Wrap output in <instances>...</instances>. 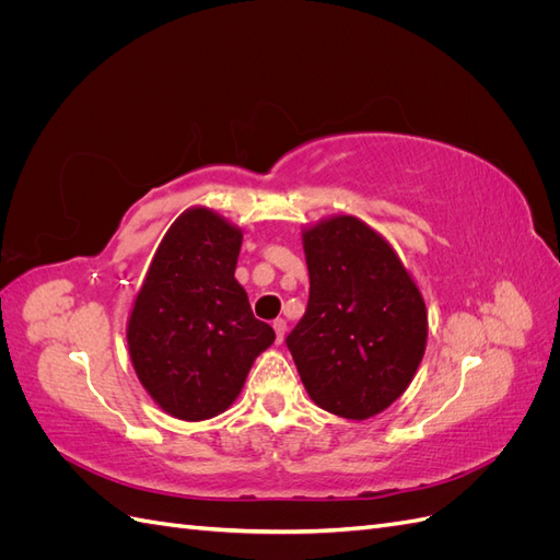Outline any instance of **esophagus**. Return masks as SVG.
I'll list each match as a JSON object with an SVG mask.
<instances>
[{
  "label": "esophagus",
  "instance_id": "obj_1",
  "mask_svg": "<svg viewBox=\"0 0 560 560\" xmlns=\"http://www.w3.org/2000/svg\"><path fill=\"white\" fill-rule=\"evenodd\" d=\"M273 329H276V336H278V343H282V338H284V331H287V322H284L282 317L273 319Z\"/></svg>",
  "mask_w": 560,
  "mask_h": 560
}]
</instances>
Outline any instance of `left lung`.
I'll return each instance as SVG.
<instances>
[{
	"label": "left lung",
	"instance_id": "1",
	"mask_svg": "<svg viewBox=\"0 0 560 560\" xmlns=\"http://www.w3.org/2000/svg\"><path fill=\"white\" fill-rule=\"evenodd\" d=\"M311 294L287 336L308 397L366 420L404 395L428 343V308L397 252L350 214L303 229Z\"/></svg>",
	"mask_w": 560,
	"mask_h": 560
}]
</instances>
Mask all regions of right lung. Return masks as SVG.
Instances as JSON below:
<instances>
[{
    "mask_svg": "<svg viewBox=\"0 0 560 560\" xmlns=\"http://www.w3.org/2000/svg\"><path fill=\"white\" fill-rule=\"evenodd\" d=\"M243 231L208 208L184 210L151 259L128 317L142 387L165 413L208 420L241 395L276 331L252 315L235 280Z\"/></svg>",
    "mask_w": 560,
    "mask_h": 560,
    "instance_id": "add662e5",
    "label": "right lung"
}]
</instances>
